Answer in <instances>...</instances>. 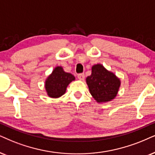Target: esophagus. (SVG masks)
I'll return each mask as SVG.
<instances>
[{
	"mask_svg": "<svg viewBox=\"0 0 155 155\" xmlns=\"http://www.w3.org/2000/svg\"><path fill=\"white\" fill-rule=\"evenodd\" d=\"M77 77L79 80H84L85 78V75H84V74H79L77 75Z\"/></svg>",
	"mask_w": 155,
	"mask_h": 155,
	"instance_id": "34e87169",
	"label": "esophagus"
}]
</instances>
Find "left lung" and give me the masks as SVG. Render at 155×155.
Returning <instances> with one entry per match:
<instances>
[{
    "label": "left lung",
    "instance_id": "8db88e82",
    "mask_svg": "<svg viewBox=\"0 0 155 155\" xmlns=\"http://www.w3.org/2000/svg\"><path fill=\"white\" fill-rule=\"evenodd\" d=\"M87 84L91 96L97 102H107L117 96L120 80L102 65L97 64L92 66L91 74L87 78Z\"/></svg>",
    "mask_w": 155,
    "mask_h": 155
}]
</instances>
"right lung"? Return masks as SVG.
<instances>
[{"label":"right lung","mask_w":155,"mask_h":155,"mask_svg":"<svg viewBox=\"0 0 155 155\" xmlns=\"http://www.w3.org/2000/svg\"><path fill=\"white\" fill-rule=\"evenodd\" d=\"M74 80H75L74 76L64 71L61 66L56 67L52 74L47 78L45 84L48 97L58 98L64 94L66 87Z\"/></svg>","instance_id":"obj_1"}]
</instances>
